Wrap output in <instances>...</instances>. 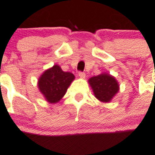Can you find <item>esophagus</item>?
<instances>
[{
	"instance_id": "obj_1",
	"label": "esophagus",
	"mask_w": 155,
	"mask_h": 155,
	"mask_svg": "<svg viewBox=\"0 0 155 155\" xmlns=\"http://www.w3.org/2000/svg\"><path fill=\"white\" fill-rule=\"evenodd\" d=\"M79 76H80V78H81V79H84L86 76L85 73L80 71V72H79Z\"/></svg>"
}]
</instances>
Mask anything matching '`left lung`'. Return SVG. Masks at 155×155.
Instances as JSON below:
<instances>
[{"label": "left lung", "mask_w": 155, "mask_h": 155, "mask_svg": "<svg viewBox=\"0 0 155 155\" xmlns=\"http://www.w3.org/2000/svg\"><path fill=\"white\" fill-rule=\"evenodd\" d=\"M89 84L94 95L99 101L109 102L119 91V84L113 76L108 74H101L90 78Z\"/></svg>", "instance_id": "1"}]
</instances>
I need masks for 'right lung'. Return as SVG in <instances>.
Listing matches in <instances>:
<instances>
[{
  "label": "right lung",
  "mask_w": 155,
  "mask_h": 155,
  "mask_svg": "<svg viewBox=\"0 0 155 155\" xmlns=\"http://www.w3.org/2000/svg\"><path fill=\"white\" fill-rule=\"evenodd\" d=\"M75 79L72 73L65 72L58 65L47 70L39 79L38 87L46 100L56 103L61 100Z\"/></svg>",
  "instance_id": "1"
}]
</instances>
